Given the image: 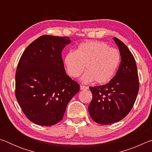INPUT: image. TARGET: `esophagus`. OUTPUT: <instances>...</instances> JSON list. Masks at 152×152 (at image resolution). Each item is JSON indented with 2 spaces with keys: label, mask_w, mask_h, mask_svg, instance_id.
I'll list each match as a JSON object with an SVG mask.
<instances>
[{
  "label": "esophagus",
  "mask_w": 152,
  "mask_h": 152,
  "mask_svg": "<svg viewBox=\"0 0 152 152\" xmlns=\"http://www.w3.org/2000/svg\"><path fill=\"white\" fill-rule=\"evenodd\" d=\"M80 88L81 91H84V90H87L88 88V86H82V85H80Z\"/></svg>",
  "instance_id": "34e87169"
}]
</instances>
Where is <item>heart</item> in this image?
Listing matches in <instances>:
<instances>
[{
  "label": "heart",
  "instance_id": "1",
  "mask_svg": "<svg viewBox=\"0 0 152 152\" xmlns=\"http://www.w3.org/2000/svg\"><path fill=\"white\" fill-rule=\"evenodd\" d=\"M64 61L68 74L72 78L80 75L85 66L82 82L94 80L97 84H104L114 76L120 63V54L107 43L94 41L80 44L76 51L66 53Z\"/></svg>",
  "mask_w": 152,
  "mask_h": 152
}]
</instances>
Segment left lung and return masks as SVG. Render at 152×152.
Here are the masks:
<instances>
[{
	"mask_svg": "<svg viewBox=\"0 0 152 152\" xmlns=\"http://www.w3.org/2000/svg\"><path fill=\"white\" fill-rule=\"evenodd\" d=\"M121 64L115 76L105 85L90 87L92 100L88 106L92 119L101 125L116 123L125 118L134 104L139 91L135 58L129 48L116 37Z\"/></svg>",
	"mask_w": 152,
	"mask_h": 152,
	"instance_id": "left-lung-1",
	"label": "left lung"
}]
</instances>
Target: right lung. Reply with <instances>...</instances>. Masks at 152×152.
<instances>
[{
	"instance_id": "1",
	"label": "right lung",
	"mask_w": 152,
	"mask_h": 152,
	"mask_svg": "<svg viewBox=\"0 0 152 152\" xmlns=\"http://www.w3.org/2000/svg\"><path fill=\"white\" fill-rule=\"evenodd\" d=\"M68 37L42 35L27 46L15 75V96L31 121L51 126L63 119L80 85L66 74L61 51Z\"/></svg>"
}]
</instances>
